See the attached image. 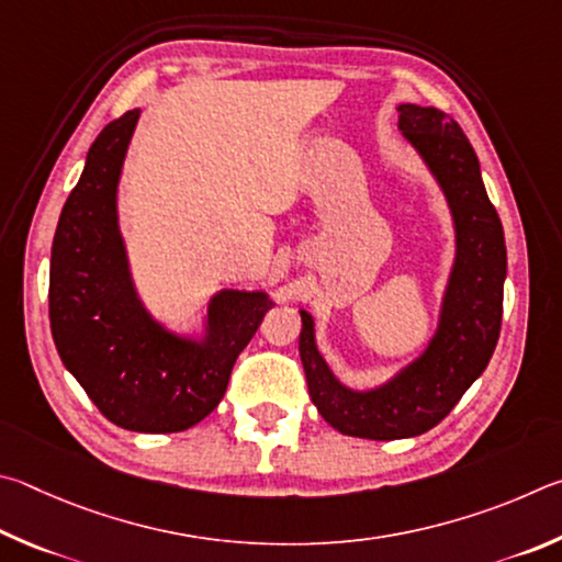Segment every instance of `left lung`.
Here are the masks:
<instances>
[{"label": "left lung", "instance_id": "1", "mask_svg": "<svg viewBox=\"0 0 562 562\" xmlns=\"http://www.w3.org/2000/svg\"><path fill=\"white\" fill-rule=\"evenodd\" d=\"M400 131L425 157L449 202L457 259L427 350L382 387L340 385L316 348L313 318L301 311L299 352L308 395L321 417L342 435L405 439L437 427L486 370L501 333L506 279L504 226L481 182L479 157L454 117L439 108L402 103Z\"/></svg>", "mask_w": 562, "mask_h": 562}]
</instances>
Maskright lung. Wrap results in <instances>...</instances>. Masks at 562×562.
Wrapping results in <instances>:
<instances>
[{
	"instance_id": "obj_1",
	"label": "right lung",
	"mask_w": 562,
	"mask_h": 562,
	"mask_svg": "<svg viewBox=\"0 0 562 562\" xmlns=\"http://www.w3.org/2000/svg\"><path fill=\"white\" fill-rule=\"evenodd\" d=\"M140 111L108 123L58 216L48 273V318L58 356L113 425L162 435L220 405L239 352L273 303L263 291H220L204 340L150 318L133 289L117 232L115 192Z\"/></svg>"
}]
</instances>
